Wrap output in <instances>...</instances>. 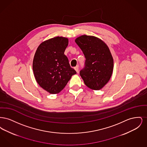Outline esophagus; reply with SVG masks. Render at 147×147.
Returning a JSON list of instances; mask_svg holds the SVG:
<instances>
[{"label":"esophagus","mask_w":147,"mask_h":147,"mask_svg":"<svg viewBox=\"0 0 147 147\" xmlns=\"http://www.w3.org/2000/svg\"><path fill=\"white\" fill-rule=\"evenodd\" d=\"M74 69L76 70V71L77 72H78V71H79V67H78V66H77V67H74Z\"/></svg>","instance_id":"obj_1"}]
</instances>
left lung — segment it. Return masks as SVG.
Returning <instances> with one entry per match:
<instances>
[{
  "mask_svg": "<svg viewBox=\"0 0 147 147\" xmlns=\"http://www.w3.org/2000/svg\"><path fill=\"white\" fill-rule=\"evenodd\" d=\"M85 57V67L80 75L90 89L98 90L110 80L113 69V59L107 45L92 36L82 35L75 40Z\"/></svg>",
  "mask_w": 147,
  "mask_h": 147,
  "instance_id": "8db88e82",
  "label": "left lung"
}]
</instances>
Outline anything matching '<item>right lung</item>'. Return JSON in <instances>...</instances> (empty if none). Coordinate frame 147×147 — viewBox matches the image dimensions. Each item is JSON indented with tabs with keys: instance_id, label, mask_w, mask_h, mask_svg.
<instances>
[{
	"instance_id": "obj_1",
	"label": "right lung",
	"mask_w": 147,
	"mask_h": 147,
	"mask_svg": "<svg viewBox=\"0 0 147 147\" xmlns=\"http://www.w3.org/2000/svg\"><path fill=\"white\" fill-rule=\"evenodd\" d=\"M68 45L67 38L57 36L42 42L35 52L32 68L36 80L50 94L62 91L77 73L64 54Z\"/></svg>"
}]
</instances>
